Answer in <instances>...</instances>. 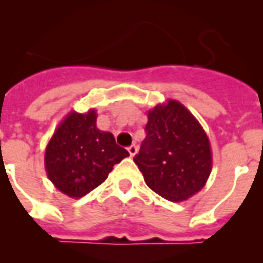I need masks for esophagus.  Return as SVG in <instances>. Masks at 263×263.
I'll return each mask as SVG.
<instances>
[{
	"instance_id": "esophagus-1",
	"label": "esophagus",
	"mask_w": 263,
	"mask_h": 263,
	"mask_svg": "<svg viewBox=\"0 0 263 263\" xmlns=\"http://www.w3.org/2000/svg\"><path fill=\"white\" fill-rule=\"evenodd\" d=\"M127 152H129L130 157H134L137 154V146L136 145H132L129 148H127Z\"/></svg>"
}]
</instances>
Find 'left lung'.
<instances>
[{
  "label": "left lung",
  "mask_w": 263,
  "mask_h": 263,
  "mask_svg": "<svg viewBox=\"0 0 263 263\" xmlns=\"http://www.w3.org/2000/svg\"><path fill=\"white\" fill-rule=\"evenodd\" d=\"M147 118V136L134 162L153 191L170 201L187 200L205 185L212 171L210 139L176 100L158 104Z\"/></svg>",
  "instance_id": "1"
}]
</instances>
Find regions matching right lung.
Listing matches in <instances>:
<instances>
[{"mask_svg":"<svg viewBox=\"0 0 263 263\" xmlns=\"http://www.w3.org/2000/svg\"><path fill=\"white\" fill-rule=\"evenodd\" d=\"M97 113L69 111L53 132L45 152V168L55 188L72 199L85 196L129 157L113 134L96 126Z\"/></svg>","mask_w":263,"mask_h":263,"instance_id":"obj_1","label":"right lung"}]
</instances>
